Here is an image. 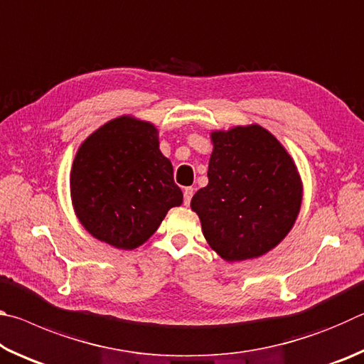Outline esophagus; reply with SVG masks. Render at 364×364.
<instances>
[{
    "label": "esophagus",
    "mask_w": 364,
    "mask_h": 364,
    "mask_svg": "<svg viewBox=\"0 0 364 364\" xmlns=\"http://www.w3.org/2000/svg\"><path fill=\"white\" fill-rule=\"evenodd\" d=\"M183 194H184V205H189L191 204V199H193L194 189L193 188H184Z\"/></svg>",
    "instance_id": "34e87169"
}]
</instances>
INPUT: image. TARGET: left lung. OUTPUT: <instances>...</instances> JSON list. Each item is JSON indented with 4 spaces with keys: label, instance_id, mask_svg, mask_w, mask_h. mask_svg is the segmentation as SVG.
<instances>
[{
    "label": "left lung",
    "instance_id": "obj_1",
    "mask_svg": "<svg viewBox=\"0 0 364 364\" xmlns=\"http://www.w3.org/2000/svg\"><path fill=\"white\" fill-rule=\"evenodd\" d=\"M208 184L194 194L210 247L226 262L262 257L274 249L297 220L301 180L274 134L252 123L210 134Z\"/></svg>",
    "mask_w": 364,
    "mask_h": 364
}]
</instances>
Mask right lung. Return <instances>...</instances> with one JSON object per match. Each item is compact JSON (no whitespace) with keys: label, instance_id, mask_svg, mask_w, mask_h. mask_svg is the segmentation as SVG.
I'll return each instance as SVG.
<instances>
[{"label":"right lung","instance_id":"obj_1","mask_svg":"<svg viewBox=\"0 0 364 364\" xmlns=\"http://www.w3.org/2000/svg\"><path fill=\"white\" fill-rule=\"evenodd\" d=\"M70 197L85 230L123 250L144 244L170 208L183 204L157 128L132 115L104 123L78 147Z\"/></svg>","mask_w":364,"mask_h":364}]
</instances>
